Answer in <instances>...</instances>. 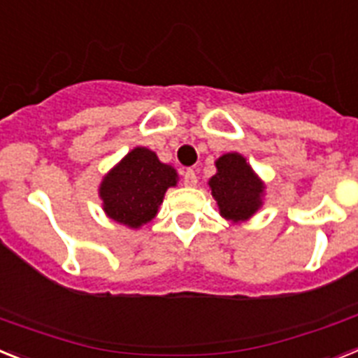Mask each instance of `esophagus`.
<instances>
[{
	"mask_svg": "<svg viewBox=\"0 0 358 358\" xmlns=\"http://www.w3.org/2000/svg\"><path fill=\"white\" fill-rule=\"evenodd\" d=\"M196 183H198V176L194 171L187 169L185 173H183V185H185V187H194Z\"/></svg>",
	"mask_w": 358,
	"mask_h": 358,
	"instance_id": "esophagus-1",
	"label": "esophagus"
}]
</instances>
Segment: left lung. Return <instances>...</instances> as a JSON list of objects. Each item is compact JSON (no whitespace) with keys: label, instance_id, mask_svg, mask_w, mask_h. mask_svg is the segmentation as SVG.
Wrapping results in <instances>:
<instances>
[{"label":"left lung","instance_id":"obj_1","mask_svg":"<svg viewBox=\"0 0 358 358\" xmlns=\"http://www.w3.org/2000/svg\"><path fill=\"white\" fill-rule=\"evenodd\" d=\"M214 166L216 175L209 178V189L220 214L236 225L248 222L263 207L265 182L247 158L234 151L222 155Z\"/></svg>","mask_w":358,"mask_h":358}]
</instances>
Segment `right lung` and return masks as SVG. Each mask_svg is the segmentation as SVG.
Wrapping results in <instances>:
<instances>
[{"mask_svg":"<svg viewBox=\"0 0 358 358\" xmlns=\"http://www.w3.org/2000/svg\"><path fill=\"white\" fill-rule=\"evenodd\" d=\"M176 183L175 167L158 160L151 149L136 145L102 176L99 198L110 220L127 229H141L157 216L166 191Z\"/></svg>","mask_w":358,"mask_h":358,"instance_id":"1","label":"right lung"}]
</instances>
